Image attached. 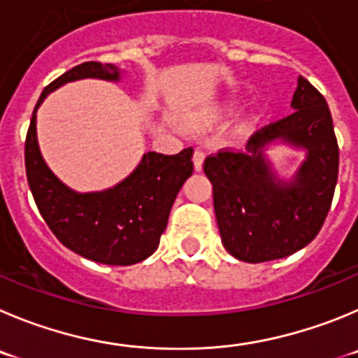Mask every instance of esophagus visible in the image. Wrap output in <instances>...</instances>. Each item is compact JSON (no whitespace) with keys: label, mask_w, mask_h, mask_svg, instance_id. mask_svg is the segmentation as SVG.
I'll return each mask as SVG.
<instances>
[{"label":"esophagus","mask_w":358,"mask_h":358,"mask_svg":"<svg viewBox=\"0 0 358 358\" xmlns=\"http://www.w3.org/2000/svg\"><path fill=\"white\" fill-rule=\"evenodd\" d=\"M205 150H201V148H198L194 152V168H196V171H201V168H203V160H205Z\"/></svg>","instance_id":"esophagus-1"}]
</instances>
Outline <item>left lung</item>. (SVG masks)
I'll list each match as a JSON object with an SVG mask.
<instances>
[{"label": "left lung", "mask_w": 358, "mask_h": 358, "mask_svg": "<svg viewBox=\"0 0 358 358\" xmlns=\"http://www.w3.org/2000/svg\"><path fill=\"white\" fill-rule=\"evenodd\" d=\"M292 108L289 116L256 130L245 150L222 148L203 164L213 185L220 238L240 262H272L303 249L332 205L339 146L325 96L300 76ZM275 138L308 150L292 182L277 180L262 155Z\"/></svg>", "instance_id": "8db88e82"}]
</instances>
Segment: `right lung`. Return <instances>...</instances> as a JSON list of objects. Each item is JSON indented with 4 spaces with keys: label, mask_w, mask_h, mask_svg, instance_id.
<instances>
[{
    "label": "right lung",
    "mask_w": 358,
    "mask_h": 358,
    "mask_svg": "<svg viewBox=\"0 0 358 358\" xmlns=\"http://www.w3.org/2000/svg\"><path fill=\"white\" fill-rule=\"evenodd\" d=\"M83 78L115 81L120 72L109 63L86 62L45 86L26 134V176L40 215L63 245L103 265H134L159 247L176 194L194 171V150L185 148L176 155L145 153L129 178L103 192L78 194L70 190L40 155L35 113L49 92Z\"/></svg>",
    "instance_id": "right-lung-1"
}]
</instances>
